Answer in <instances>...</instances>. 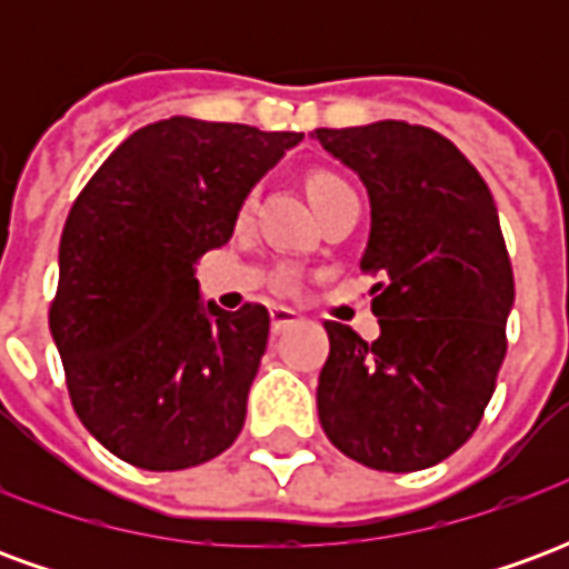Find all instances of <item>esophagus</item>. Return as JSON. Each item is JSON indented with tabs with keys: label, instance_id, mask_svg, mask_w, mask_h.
<instances>
[{
	"label": "esophagus",
	"instance_id": "obj_1",
	"mask_svg": "<svg viewBox=\"0 0 569 569\" xmlns=\"http://www.w3.org/2000/svg\"><path fill=\"white\" fill-rule=\"evenodd\" d=\"M298 313L292 308H286V305H273L271 308V329L273 332H283L289 322H296Z\"/></svg>",
	"mask_w": 569,
	"mask_h": 569
}]
</instances>
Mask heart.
I'll return each mask as SVG.
<instances>
[{
  "label": "heart",
  "instance_id": "b5f03b06",
  "mask_svg": "<svg viewBox=\"0 0 569 569\" xmlns=\"http://www.w3.org/2000/svg\"><path fill=\"white\" fill-rule=\"evenodd\" d=\"M345 188H350L341 179V176L335 173H326V170H317V173L308 176V194H310V203L317 207L320 200L332 198L335 191H345Z\"/></svg>",
  "mask_w": 569,
  "mask_h": 569
}]
</instances>
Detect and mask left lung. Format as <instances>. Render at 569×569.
<instances>
[{
	"mask_svg": "<svg viewBox=\"0 0 569 569\" xmlns=\"http://www.w3.org/2000/svg\"><path fill=\"white\" fill-rule=\"evenodd\" d=\"M362 179L371 231L359 268L381 273L375 341L326 322L317 411L338 451L381 472L436 466L476 432L506 357L515 305L488 182L441 133L406 121L310 133Z\"/></svg>",
	"mask_w": 569,
	"mask_h": 569,
	"instance_id": "8db88e82",
	"label": "left lung"
}]
</instances>
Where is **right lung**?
I'll use <instances>...</instances> for the list:
<instances>
[{
    "label": "right lung",
    "mask_w": 569,
    "mask_h": 569,
    "mask_svg": "<svg viewBox=\"0 0 569 569\" xmlns=\"http://www.w3.org/2000/svg\"><path fill=\"white\" fill-rule=\"evenodd\" d=\"M301 140L173 116L130 133L72 203L48 320L76 415L124 463L188 469L240 436L271 317L203 305L194 264Z\"/></svg>",
    "instance_id": "add662e5"
}]
</instances>
